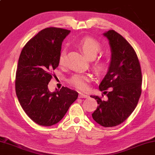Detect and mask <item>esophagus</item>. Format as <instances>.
<instances>
[{
  "label": "esophagus",
  "instance_id": "1",
  "mask_svg": "<svg viewBox=\"0 0 155 155\" xmlns=\"http://www.w3.org/2000/svg\"><path fill=\"white\" fill-rule=\"evenodd\" d=\"M78 97H79V98H88L89 96L87 95V94H83V93H79Z\"/></svg>",
  "mask_w": 155,
  "mask_h": 155
}]
</instances>
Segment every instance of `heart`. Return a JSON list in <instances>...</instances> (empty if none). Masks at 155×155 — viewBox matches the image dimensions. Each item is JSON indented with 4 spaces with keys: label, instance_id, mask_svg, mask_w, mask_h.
<instances>
[{
    "label": "heart",
    "instance_id": "1",
    "mask_svg": "<svg viewBox=\"0 0 155 155\" xmlns=\"http://www.w3.org/2000/svg\"><path fill=\"white\" fill-rule=\"evenodd\" d=\"M78 47L84 53L87 58L92 59L94 58L101 49V45L98 40L91 36H85L81 39L77 43ZM59 64L63 65L64 63V53L60 55ZM107 67V61L105 58H99L94 63V68L98 71L104 70ZM91 81V78L88 75L82 74H76L69 78L68 82L73 86L81 91H85L88 87V84Z\"/></svg>",
    "mask_w": 155,
    "mask_h": 155
}]
</instances>
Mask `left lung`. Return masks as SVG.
<instances>
[{
	"instance_id": "obj_1",
	"label": "left lung",
	"mask_w": 155,
	"mask_h": 155,
	"mask_svg": "<svg viewBox=\"0 0 155 155\" xmlns=\"http://www.w3.org/2000/svg\"><path fill=\"white\" fill-rule=\"evenodd\" d=\"M104 35L109 40L111 61L99 87L107 98L103 100V94L91 96L98 104L92 116L100 125L112 127L125 121L137 107L142 91V73L137 53L121 35L110 30Z\"/></svg>"
}]
</instances>
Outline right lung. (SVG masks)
I'll use <instances>...</instances> for the list:
<instances>
[{
  "label": "right lung",
  "mask_w": 155,
  "mask_h": 155,
  "mask_svg": "<svg viewBox=\"0 0 155 155\" xmlns=\"http://www.w3.org/2000/svg\"><path fill=\"white\" fill-rule=\"evenodd\" d=\"M70 31L50 27L26 44L16 71L15 90L25 113L39 125L49 127L64 117L78 93L67 87L51 92L48 84L59 64L62 41Z\"/></svg>",
  "instance_id": "add662e5"
}]
</instances>
